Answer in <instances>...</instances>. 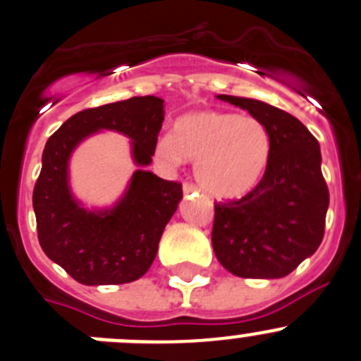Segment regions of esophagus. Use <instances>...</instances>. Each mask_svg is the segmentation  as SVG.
<instances>
[{
	"label": "esophagus",
	"instance_id": "esophagus-1",
	"mask_svg": "<svg viewBox=\"0 0 361 361\" xmlns=\"http://www.w3.org/2000/svg\"><path fill=\"white\" fill-rule=\"evenodd\" d=\"M195 192H197V187H195V185H192V183H185L183 185V194L185 195L195 194Z\"/></svg>",
	"mask_w": 361,
	"mask_h": 361
}]
</instances>
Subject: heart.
<instances>
[{
  "mask_svg": "<svg viewBox=\"0 0 361 361\" xmlns=\"http://www.w3.org/2000/svg\"><path fill=\"white\" fill-rule=\"evenodd\" d=\"M271 142L254 116L222 111H194L174 121L173 135H164L157 155L169 166L195 162V180L219 199L243 197L262 180Z\"/></svg>",
  "mask_w": 361,
  "mask_h": 361,
  "instance_id": "heart-1",
  "label": "heart"
}]
</instances>
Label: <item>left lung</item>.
<instances>
[{
	"mask_svg": "<svg viewBox=\"0 0 361 361\" xmlns=\"http://www.w3.org/2000/svg\"><path fill=\"white\" fill-rule=\"evenodd\" d=\"M216 99L261 121L271 152L254 190L215 204L213 250L236 277H286L323 241L330 194L321 173L319 142L302 121L279 107L243 97Z\"/></svg>",
	"mask_w": 361,
	"mask_h": 361,
	"instance_id": "left-lung-1",
	"label": "left lung"
}]
</instances>
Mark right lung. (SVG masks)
Listing matches in <instances>:
<instances>
[{
	"mask_svg": "<svg viewBox=\"0 0 361 361\" xmlns=\"http://www.w3.org/2000/svg\"><path fill=\"white\" fill-rule=\"evenodd\" d=\"M164 113L159 97H132L73 114L45 142L33 190L38 241L45 255L80 284L134 282L155 261L164 229L183 197L181 183L145 169L155 155ZM102 130L131 139L140 169L113 207L86 209L69 188V157Z\"/></svg>",
	"mask_w": 361,
	"mask_h": 361,
	"instance_id": "right-lung-1",
	"label": "right lung"
}]
</instances>
